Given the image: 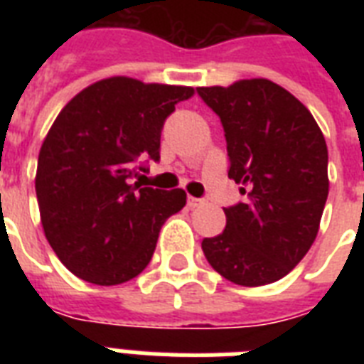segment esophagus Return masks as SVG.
Wrapping results in <instances>:
<instances>
[{
	"label": "esophagus",
	"mask_w": 364,
	"mask_h": 364,
	"mask_svg": "<svg viewBox=\"0 0 364 364\" xmlns=\"http://www.w3.org/2000/svg\"><path fill=\"white\" fill-rule=\"evenodd\" d=\"M187 204H188V208H200V205L204 204V200H202V198H194V196H188Z\"/></svg>",
	"instance_id": "obj_1"
}]
</instances>
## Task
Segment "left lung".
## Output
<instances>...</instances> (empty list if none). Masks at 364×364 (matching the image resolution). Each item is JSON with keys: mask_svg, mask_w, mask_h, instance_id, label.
<instances>
[{"mask_svg": "<svg viewBox=\"0 0 364 364\" xmlns=\"http://www.w3.org/2000/svg\"><path fill=\"white\" fill-rule=\"evenodd\" d=\"M196 92L221 119L228 177L245 200L225 208L227 227L204 238L205 259L228 282L259 287L287 276L316 240L328 196V151L316 119L268 79Z\"/></svg>", "mask_w": 364, "mask_h": 364, "instance_id": "8db88e82", "label": "left lung"}]
</instances>
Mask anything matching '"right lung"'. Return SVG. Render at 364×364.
<instances>
[{
    "instance_id": "add662e5",
    "label": "right lung",
    "mask_w": 364,
    "mask_h": 364,
    "mask_svg": "<svg viewBox=\"0 0 364 364\" xmlns=\"http://www.w3.org/2000/svg\"><path fill=\"white\" fill-rule=\"evenodd\" d=\"M191 87L111 77L60 111L39 151L36 193L41 225L62 264L96 285L145 270L166 219L187 204L183 188L134 181L160 160V134Z\"/></svg>"
}]
</instances>
